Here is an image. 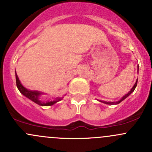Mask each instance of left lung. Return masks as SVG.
Returning a JSON list of instances; mask_svg holds the SVG:
<instances>
[{"label":"left lung","mask_w":152,"mask_h":152,"mask_svg":"<svg viewBox=\"0 0 152 152\" xmlns=\"http://www.w3.org/2000/svg\"><path fill=\"white\" fill-rule=\"evenodd\" d=\"M137 82H136V83H135V84H136V85L135 86V85H134V87H132V90H131V91H129V93H128V94H126V95L125 96H124V97H123V99H121V101H122V100H124V99H125V98H126L127 96H129L130 94H131V93H132V92L133 90H134V87H136L135 86H137ZM120 102H121V101H120ZM112 103H113V102H112ZM107 104H111V102H110V103H107Z\"/></svg>","instance_id":"obj_1"}]
</instances>
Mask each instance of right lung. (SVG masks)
Masks as SVG:
<instances>
[{"label": "right lung", "instance_id": "add662e5", "mask_svg": "<svg viewBox=\"0 0 152 152\" xmlns=\"http://www.w3.org/2000/svg\"><path fill=\"white\" fill-rule=\"evenodd\" d=\"M17 87H18V90H19V91L20 92L21 94H23L24 96H26V97L28 98V99H30L31 101L35 102V103L39 105H42V106L52 105L54 103H56V102H57L58 101H59L58 100L56 101V102H55L54 101V102H46V103L41 102L39 100V99H38V93H34V92H32V91H29V90H27V89H26L25 87H23L22 85L20 84V82L19 80H18V78H17Z\"/></svg>", "mask_w": 152, "mask_h": 152}]
</instances>
